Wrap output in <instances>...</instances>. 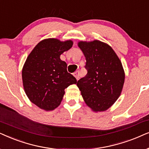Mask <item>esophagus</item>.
Masks as SVG:
<instances>
[{
	"instance_id": "34e87169",
	"label": "esophagus",
	"mask_w": 149,
	"mask_h": 149,
	"mask_svg": "<svg viewBox=\"0 0 149 149\" xmlns=\"http://www.w3.org/2000/svg\"><path fill=\"white\" fill-rule=\"evenodd\" d=\"M73 76L77 79V80H79V78H80V72H79V71H76V72L73 73Z\"/></svg>"
}]
</instances>
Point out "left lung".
<instances>
[{
	"instance_id": "8db88e82",
	"label": "left lung",
	"mask_w": 149,
	"mask_h": 149,
	"mask_svg": "<svg viewBox=\"0 0 149 149\" xmlns=\"http://www.w3.org/2000/svg\"><path fill=\"white\" fill-rule=\"evenodd\" d=\"M78 47L86 58L87 74L77 86L86 104L93 112H104L118 100L125 82V71L115 52L99 40L80 41Z\"/></svg>"
}]
</instances>
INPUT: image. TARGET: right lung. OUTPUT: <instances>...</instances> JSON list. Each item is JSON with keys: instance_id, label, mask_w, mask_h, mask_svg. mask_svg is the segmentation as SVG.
<instances>
[{"instance_id": "right-lung-1", "label": "right lung", "mask_w": 149, "mask_h": 149, "mask_svg": "<svg viewBox=\"0 0 149 149\" xmlns=\"http://www.w3.org/2000/svg\"><path fill=\"white\" fill-rule=\"evenodd\" d=\"M72 45L71 40L43 39L25 61L22 71L24 89L29 100L42 110L56 108L63 100L65 89L77 83L76 78L67 72V63L60 58Z\"/></svg>"}]
</instances>
